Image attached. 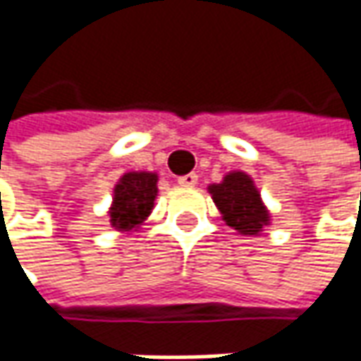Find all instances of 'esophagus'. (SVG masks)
Returning a JSON list of instances; mask_svg holds the SVG:
<instances>
[{"mask_svg": "<svg viewBox=\"0 0 361 361\" xmlns=\"http://www.w3.org/2000/svg\"><path fill=\"white\" fill-rule=\"evenodd\" d=\"M180 187H195L197 183H199V176L195 173L190 174H183V176H178V180H176Z\"/></svg>", "mask_w": 361, "mask_h": 361, "instance_id": "34e87169", "label": "esophagus"}]
</instances>
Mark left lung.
<instances>
[{
	"instance_id": "obj_1",
	"label": "left lung",
	"mask_w": 361,
	"mask_h": 361,
	"mask_svg": "<svg viewBox=\"0 0 361 361\" xmlns=\"http://www.w3.org/2000/svg\"><path fill=\"white\" fill-rule=\"evenodd\" d=\"M209 192L223 221L241 235H259L269 225V211L261 201L253 178L243 171L225 174L219 185L209 187Z\"/></svg>"
}]
</instances>
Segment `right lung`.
<instances>
[{"instance_id": "add662e5", "label": "right lung", "mask_w": 361, "mask_h": 361, "mask_svg": "<svg viewBox=\"0 0 361 361\" xmlns=\"http://www.w3.org/2000/svg\"><path fill=\"white\" fill-rule=\"evenodd\" d=\"M159 174L146 171L124 173L114 187L112 207L108 211L110 225L120 233L136 231L152 213L159 192Z\"/></svg>"}]
</instances>
